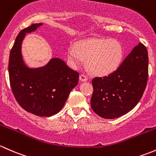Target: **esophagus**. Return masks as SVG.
I'll use <instances>...</instances> for the list:
<instances>
[{"mask_svg":"<svg viewBox=\"0 0 156 156\" xmlns=\"http://www.w3.org/2000/svg\"><path fill=\"white\" fill-rule=\"evenodd\" d=\"M80 80L82 82H86L88 80V76L85 74H81L80 76Z\"/></svg>","mask_w":156,"mask_h":156,"instance_id":"obj_1","label":"esophagus"}]
</instances>
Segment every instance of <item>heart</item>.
<instances>
[{
  "instance_id": "b5f03b06",
  "label": "heart",
  "mask_w": 156,
  "mask_h": 156,
  "mask_svg": "<svg viewBox=\"0 0 156 156\" xmlns=\"http://www.w3.org/2000/svg\"><path fill=\"white\" fill-rule=\"evenodd\" d=\"M124 50L115 39H91L77 41L70 45L68 59L73 65L86 59L88 70L92 74L104 76L116 70L122 62Z\"/></svg>"
}]
</instances>
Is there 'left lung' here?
I'll list each match as a JSON object with an SVG mask.
<instances>
[{
    "instance_id": "8db88e82",
    "label": "left lung",
    "mask_w": 156,
    "mask_h": 156,
    "mask_svg": "<svg viewBox=\"0 0 156 156\" xmlns=\"http://www.w3.org/2000/svg\"><path fill=\"white\" fill-rule=\"evenodd\" d=\"M148 63L147 48L139 43L116 70L108 76L93 79V111L104 119L118 118L131 111L145 91Z\"/></svg>"
}]
</instances>
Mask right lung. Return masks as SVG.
<instances>
[{"mask_svg":"<svg viewBox=\"0 0 156 156\" xmlns=\"http://www.w3.org/2000/svg\"><path fill=\"white\" fill-rule=\"evenodd\" d=\"M42 23L22 29L16 38L9 59L10 87L18 104L25 110L38 116H51L65 105L71 90L78 84L79 73L60 58H52L46 66L36 69L25 65L21 53L26 33Z\"/></svg>","mask_w":156,"mask_h":156,"instance_id":"1","label":"right lung"}]
</instances>
